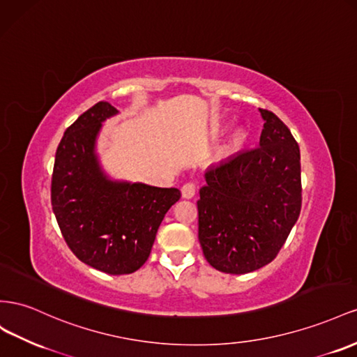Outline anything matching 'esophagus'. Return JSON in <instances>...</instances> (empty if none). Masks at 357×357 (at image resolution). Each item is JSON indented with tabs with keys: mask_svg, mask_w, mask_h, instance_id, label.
I'll use <instances>...</instances> for the list:
<instances>
[{
	"mask_svg": "<svg viewBox=\"0 0 357 357\" xmlns=\"http://www.w3.org/2000/svg\"><path fill=\"white\" fill-rule=\"evenodd\" d=\"M195 194H197L195 183L188 181V183H185V185L181 186V195H183V198H188V199L189 198H194Z\"/></svg>",
	"mask_w": 357,
	"mask_h": 357,
	"instance_id": "esophagus-1",
	"label": "esophagus"
}]
</instances>
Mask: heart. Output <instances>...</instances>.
Instances as JSON below:
<instances>
[{
	"instance_id": "1",
	"label": "heart",
	"mask_w": 357,
	"mask_h": 357,
	"mask_svg": "<svg viewBox=\"0 0 357 357\" xmlns=\"http://www.w3.org/2000/svg\"><path fill=\"white\" fill-rule=\"evenodd\" d=\"M238 142H240V137H237V138L234 139V146H237V144H238Z\"/></svg>"
}]
</instances>
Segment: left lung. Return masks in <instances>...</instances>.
<instances>
[{"mask_svg": "<svg viewBox=\"0 0 357 357\" xmlns=\"http://www.w3.org/2000/svg\"><path fill=\"white\" fill-rule=\"evenodd\" d=\"M259 112V146L210 167L197 201L202 254L224 273L243 275L273 261L302 208L297 141L272 111Z\"/></svg>", "mask_w": 357, "mask_h": 357, "instance_id": "left-lung-1", "label": "left lung"}]
</instances>
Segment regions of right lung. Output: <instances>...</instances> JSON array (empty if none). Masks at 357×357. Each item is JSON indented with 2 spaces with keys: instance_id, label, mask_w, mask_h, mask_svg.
<instances>
[{
  "instance_id": "right-lung-1",
  "label": "right lung",
  "mask_w": 357,
  "mask_h": 357,
  "mask_svg": "<svg viewBox=\"0 0 357 357\" xmlns=\"http://www.w3.org/2000/svg\"><path fill=\"white\" fill-rule=\"evenodd\" d=\"M119 111L98 102L66 129L55 153L51 202L67 246L82 263L108 275L137 272L147 261L176 188L111 181L94 144L102 121Z\"/></svg>"
}]
</instances>
